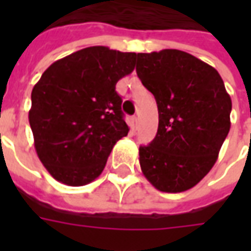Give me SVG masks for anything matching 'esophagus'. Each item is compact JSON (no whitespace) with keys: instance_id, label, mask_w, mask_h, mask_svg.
<instances>
[{"instance_id":"obj_1","label":"esophagus","mask_w":251,"mask_h":251,"mask_svg":"<svg viewBox=\"0 0 251 251\" xmlns=\"http://www.w3.org/2000/svg\"><path fill=\"white\" fill-rule=\"evenodd\" d=\"M130 126L133 130H137V127H138V118H137L136 115L130 118Z\"/></svg>"}]
</instances>
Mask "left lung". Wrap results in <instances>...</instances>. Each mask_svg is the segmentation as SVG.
<instances>
[{"instance_id": "8db88e82", "label": "left lung", "mask_w": 251, "mask_h": 251, "mask_svg": "<svg viewBox=\"0 0 251 251\" xmlns=\"http://www.w3.org/2000/svg\"><path fill=\"white\" fill-rule=\"evenodd\" d=\"M136 71L158 109L157 134L140 147L142 174L158 191H187L216 163L231 126V98L219 72L184 51L137 53Z\"/></svg>"}]
</instances>
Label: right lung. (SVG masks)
Wrapping results in <instances>:
<instances>
[{"instance_id": "1", "label": "right lung", "mask_w": 251, "mask_h": 251, "mask_svg": "<svg viewBox=\"0 0 251 251\" xmlns=\"http://www.w3.org/2000/svg\"><path fill=\"white\" fill-rule=\"evenodd\" d=\"M136 57L88 47L52 63L36 83L29 125L53 179L80 187L102 174L113 147L129 133L115 84L134 70Z\"/></svg>"}]
</instances>
